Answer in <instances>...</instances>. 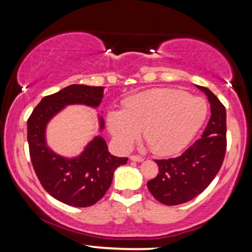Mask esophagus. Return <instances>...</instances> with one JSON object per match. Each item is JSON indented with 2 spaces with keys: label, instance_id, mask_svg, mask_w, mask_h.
Segmentation results:
<instances>
[{
  "label": "esophagus",
  "instance_id": "1",
  "mask_svg": "<svg viewBox=\"0 0 252 252\" xmlns=\"http://www.w3.org/2000/svg\"><path fill=\"white\" fill-rule=\"evenodd\" d=\"M130 160L136 161V162H142L144 158H142V156H140V155H131V156H130Z\"/></svg>",
  "mask_w": 252,
  "mask_h": 252
}]
</instances>
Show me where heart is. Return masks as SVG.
<instances>
[{
	"label": "heart",
	"instance_id": "obj_1",
	"mask_svg": "<svg viewBox=\"0 0 252 252\" xmlns=\"http://www.w3.org/2000/svg\"><path fill=\"white\" fill-rule=\"evenodd\" d=\"M206 116L202 98L176 89H154L126 98L123 110H110L106 124L121 148L129 149L142 129L154 154L173 155L192 141Z\"/></svg>",
	"mask_w": 252,
	"mask_h": 252
}]
</instances>
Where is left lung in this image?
<instances>
[{"label": "left lung", "mask_w": 252, "mask_h": 252, "mask_svg": "<svg viewBox=\"0 0 252 252\" xmlns=\"http://www.w3.org/2000/svg\"><path fill=\"white\" fill-rule=\"evenodd\" d=\"M198 89L211 104V118L204 134L178 158L156 160L158 174L147 182L156 200L169 206L192 200L206 189L218 174L226 152L225 106L207 88Z\"/></svg>", "instance_id": "obj_1"}]
</instances>
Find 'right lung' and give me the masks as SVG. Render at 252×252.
<instances>
[{"label": "right lung", "mask_w": 252, "mask_h": 252, "mask_svg": "<svg viewBox=\"0 0 252 252\" xmlns=\"http://www.w3.org/2000/svg\"><path fill=\"white\" fill-rule=\"evenodd\" d=\"M103 86L73 85L43 97L27 122V140L35 174L42 187L57 200L74 207H88L103 198L117 167L128 158L111 155L102 136H96L84 152L74 158L54 153L46 142V126L66 105L82 104L98 108L103 98ZM104 121L99 117V130Z\"/></svg>", "instance_id": "right-lung-1"}]
</instances>
